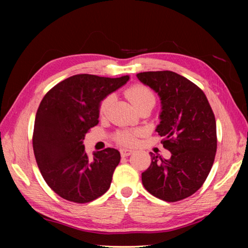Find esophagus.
<instances>
[{
  "label": "esophagus",
  "instance_id": "esophagus-1",
  "mask_svg": "<svg viewBox=\"0 0 248 248\" xmlns=\"http://www.w3.org/2000/svg\"><path fill=\"white\" fill-rule=\"evenodd\" d=\"M132 153H134V150L132 149H127V148H123L120 149V154L121 156H129V155H131Z\"/></svg>",
  "mask_w": 248,
  "mask_h": 248
}]
</instances>
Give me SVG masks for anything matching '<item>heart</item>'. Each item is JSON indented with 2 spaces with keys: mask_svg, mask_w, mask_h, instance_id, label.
<instances>
[{
  "mask_svg": "<svg viewBox=\"0 0 248 248\" xmlns=\"http://www.w3.org/2000/svg\"><path fill=\"white\" fill-rule=\"evenodd\" d=\"M125 95H127L130 103H131L137 109L144 104L155 103V97L152 92H151L146 86L140 85V84L129 87L127 92H125ZM111 102H112L111 95L107 96V97H105L102 100V103L99 105L100 114L104 115L105 112L108 110V107L110 106ZM116 140L121 144H132L134 142V133L128 132V131L118 132L116 136Z\"/></svg>",
  "mask_w": 248,
  "mask_h": 248,
  "instance_id": "obj_1",
  "label": "heart"
}]
</instances>
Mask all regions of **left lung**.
Returning a JSON list of instances; mask_svg holds the SVG:
<instances>
[{
    "instance_id": "1",
    "label": "left lung",
    "mask_w": 248,
    "mask_h": 248,
    "mask_svg": "<svg viewBox=\"0 0 248 248\" xmlns=\"http://www.w3.org/2000/svg\"><path fill=\"white\" fill-rule=\"evenodd\" d=\"M161 99L156 131L170 159L151 153L152 162L142 173L151 195L167 202L191 196L202 186L217 152V124L207 97L189 79L171 71L137 74Z\"/></svg>"
}]
</instances>
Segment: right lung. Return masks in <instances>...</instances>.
I'll return each mask as SVG.
<instances>
[{
    "label": "right lung",
    "mask_w": 248,
    "mask_h": 248,
    "mask_svg": "<svg viewBox=\"0 0 248 248\" xmlns=\"http://www.w3.org/2000/svg\"><path fill=\"white\" fill-rule=\"evenodd\" d=\"M129 78L77 74L57 84L41 100L33 127V153L46 183L63 199L91 202L110 187L119 151L107 148L90 158L83 140L98 124L102 100Z\"/></svg>",
    "instance_id": "add662e5"
}]
</instances>
